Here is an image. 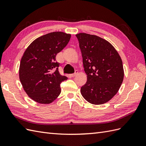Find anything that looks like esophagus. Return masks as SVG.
<instances>
[{"label":"esophagus","mask_w":146,"mask_h":146,"mask_svg":"<svg viewBox=\"0 0 146 146\" xmlns=\"http://www.w3.org/2000/svg\"><path fill=\"white\" fill-rule=\"evenodd\" d=\"M78 74V70H76V71H75V73L74 74H70L69 76H70V77H76L77 75Z\"/></svg>","instance_id":"obj_1"}]
</instances>
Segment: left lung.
Instances as JSON below:
<instances>
[{
  "label": "left lung",
  "mask_w": 146,
  "mask_h": 146,
  "mask_svg": "<svg viewBox=\"0 0 146 146\" xmlns=\"http://www.w3.org/2000/svg\"><path fill=\"white\" fill-rule=\"evenodd\" d=\"M76 36L87 75V82L80 90L82 95L92 104L107 102L116 95L123 82L124 73L121 57L103 38L85 33Z\"/></svg>",
  "instance_id": "8db88e82"
}]
</instances>
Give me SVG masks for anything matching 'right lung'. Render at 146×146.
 Wrapping results in <instances>:
<instances>
[{
  "mask_svg": "<svg viewBox=\"0 0 146 146\" xmlns=\"http://www.w3.org/2000/svg\"><path fill=\"white\" fill-rule=\"evenodd\" d=\"M70 34L52 32L36 39L22 57L19 78L30 98L39 104L52 102L61 93V83L68 78L60 75L56 56L68 44Z\"/></svg>",
  "mask_w": 146,
  "mask_h": 146,
  "instance_id": "add662e5",
  "label": "right lung"
}]
</instances>
